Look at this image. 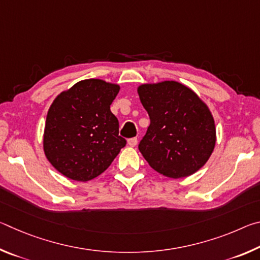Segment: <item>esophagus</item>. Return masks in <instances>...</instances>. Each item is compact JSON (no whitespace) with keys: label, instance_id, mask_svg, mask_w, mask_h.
<instances>
[{"label":"esophagus","instance_id":"esophagus-1","mask_svg":"<svg viewBox=\"0 0 260 260\" xmlns=\"http://www.w3.org/2000/svg\"><path fill=\"white\" fill-rule=\"evenodd\" d=\"M127 144H128L129 147H135L136 144H138V139H136V138L129 139L128 141H127Z\"/></svg>","mask_w":260,"mask_h":260}]
</instances>
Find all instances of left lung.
I'll return each instance as SVG.
<instances>
[{"label":"left lung","instance_id":"obj_1","mask_svg":"<svg viewBox=\"0 0 260 260\" xmlns=\"http://www.w3.org/2000/svg\"><path fill=\"white\" fill-rule=\"evenodd\" d=\"M138 94L150 118L139 150L165 177L196 173L212 155L217 141L212 112L186 85L165 80L142 83Z\"/></svg>","mask_w":260,"mask_h":260}]
</instances>
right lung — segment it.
<instances>
[{"mask_svg":"<svg viewBox=\"0 0 260 260\" xmlns=\"http://www.w3.org/2000/svg\"><path fill=\"white\" fill-rule=\"evenodd\" d=\"M118 83L86 79L63 90L48 110L43 151L60 174L86 182L99 177L125 147L110 110Z\"/></svg>","mask_w":260,"mask_h":260,"instance_id":"1","label":"right lung"}]
</instances>
